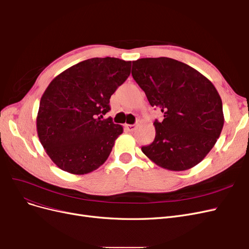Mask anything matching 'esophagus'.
<instances>
[{
  "instance_id": "obj_1",
  "label": "esophagus",
  "mask_w": 249,
  "mask_h": 249,
  "mask_svg": "<svg viewBox=\"0 0 249 249\" xmlns=\"http://www.w3.org/2000/svg\"><path fill=\"white\" fill-rule=\"evenodd\" d=\"M125 127H126V130H127V131L133 132V131L136 130L137 125H136V124H125Z\"/></svg>"
}]
</instances>
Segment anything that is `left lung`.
Returning <instances> with one entry per match:
<instances>
[{"instance_id": "left-lung-1", "label": "left lung", "mask_w": 249, "mask_h": 249, "mask_svg": "<svg viewBox=\"0 0 249 249\" xmlns=\"http://www.w3.org/2000/svg\"><path fill=\"white\" fill-rule=\"evenodd\" d=\"M132 76L150 106L163 113L154 123L156 137L141 150L158 166L183 171L201 162L219 138L224 124L221 97L209 79L178 60L142 58Z\"/></svg>"}]
</instances>
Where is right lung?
<instances>
[{
    "mask_svg": "<svg viewBox=\"0 0 249 249\" xmlns=\"http://www.w3.org/2000/svg\"><path fill=\"white\" fill-rule=\"evenodd\" d=\"M131 61L91 58L72 65L43 92L36 127L46 153L57 166L85 175L108 159L124 127L111 118L110 97L131 73Z\"/></svg>",
    "mask_w": 249,
    "mask_h": 249,
    "instance_id": "1",
    "label": "right lung"
}]
</instances>
